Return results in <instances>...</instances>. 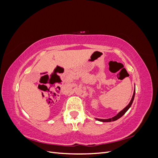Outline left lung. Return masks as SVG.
I'll return each mask as SVG.
<instances>
[{"mask_svg": "<svg viewBox=\"0 0 158 158\" xmlns=\"http://www.w3.org/2000/svg\"><path fill=\"white\" fill-rule=\"evenodd\" d=\"M135 90H134V94H133V95H132V99H131V100L130 103H129L128 106H127V107H125V108H124V109L122 110V111H121L120 112H119V113L117 114V115H115V116L112 117V118H107V119H101V118H95V119H96V120H98V121H101V122H111V121H114L117 120V119H118L119 118H121V117L123 115V114H125V113L128 111V109L131 107V105H132V102H133L134 98H135Z\"/></svg>", "mask_w": 158, "mask_h": 158, "instance_id": "1", "label": "left lung"}]
</instances>
